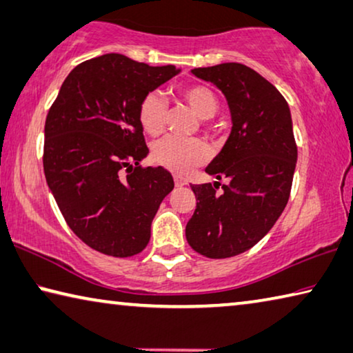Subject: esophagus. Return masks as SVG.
Listing matches in <instances>:
<instances>
[{
  "label": "esophagus",
  "instance_id": "obj_1",
  "mask_svg": "<svg viewBox=\"0 0 353 353\" xmlns=\"http://www.w3.org/2000/svg\"><path fill=\"white\" fill-rule=\"evenodd\" d=\"M174 183H176V187H183V185H187L188 183V181L185 177H181V176H174Z\"/></svg>",
  "mask_w": 353,
  "mask_h": 353
}]
</instances>
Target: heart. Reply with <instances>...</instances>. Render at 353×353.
I'll return each instance as SVG.
<instances>
[{
	"mask_svg": "<svg viewBox=\"0 0 353 353\" xmlns=\"http://www.w3.org/2000/svg\"><path fill=\"white\" fill-rule=\"evenodd\" d=\"M183 99L194 114L201 119H210L220 108L216 94L209 86L187 85L181 88ZM166 102L159 91L148 92L138 105V119L143 130L149 135H160L166 122ZM209 157L205 144L199 139H182L176 137H165L157 141L152 148V160L157 165L166 168L177 174H187Z\"/></svg>",
	"mask_w": 353,
	"mask_h": 353,
	"instance_id": "obj_1",
	"label": "heart"
}]
</instances>
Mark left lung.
Here are the masks:
<instances>
[{
    "label": "left lung",
    "instance_id": "obj_1",
    "mask_svg": "<svg viewBox=\"0 0 353 353\" xmlns=\"http://www.w3.org/2000/svg\"><path fill=\"white\" fill-rule=\"evenodd\" d=\"M225 94L232 130L205 172L220 182L192 185L196 209L185 237L210 259L237 256L270 231L288 204L297 144L286 99L256 70L239 63L193 69Z\"/></svg>",
    "mask_w": 353,
    "mask_h": 353
}]
</instances>
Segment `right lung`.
<instances>
[{
    "label": "right lung",
    "instance_id": "1",
    "mask_svg": "<svg viewBox=\"0 0 353 353\" xmlns=\"http://www.w3.org/2000/svg\"><path fill=\"white\" fill-rule=\"evenodd\" d=\"M179 72L103 54L78 64L50 106L43 141L48 188L75 236L99 253H141L161 201L174 188L165 168L139 165L149 149L138 105Z\"/></svg>",
    "mask_w": 353,
    "mask_h": 353
}]
</instances>
